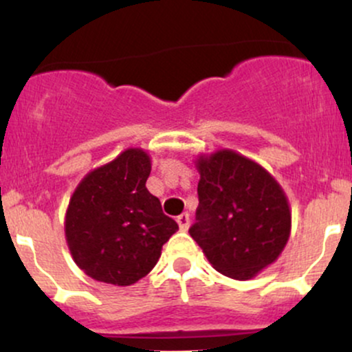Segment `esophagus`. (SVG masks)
<instances>
[{
    "label": "esophagus",
    "mask_w": 352,
    "mask_h": 352,
    "mask_svg": "<svg viewBox=\"0 0 352 352\" xmlns=\"http://www.w3.org/2000/svg\"><path fill=\"white\" fill-rule=\"evenodd\" d=\"M177 223H179L182 232L188 230V227H190V215H188V213H182V215L177 217Z\"/></svg>",
    "instance_id": "obj_1"
}]
</instances>
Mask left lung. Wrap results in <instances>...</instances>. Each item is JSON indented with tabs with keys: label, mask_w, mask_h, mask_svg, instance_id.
<instances>
[{
	"label": "left lung",
	"mask_w": 352,
	"mask_h": 352,
	"mask_svg": "<svg viewBox=\"0 0 352 352\" xmlns=\"http://www.w3.org/2000/svg\"><path fill=\"white\" fill-rule=\"evenodd\" d=\"M199 208L190 236L217 272L250 280L272 265L288 243L292 212L276 180L233 151L197 159Z\"/></svg>",
	"instance_id": "left-lung-1"
}]
</instances>
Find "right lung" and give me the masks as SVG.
Returning <instances> with one entry per match:
<instances>
[{"label":"right lung","mask_w":352,"mask_h":352,"mask_svg":"<svg viewBox=\"0 0 352 352\" xmlns=\"http://www.w3.org/2000/svg\"><path fill=\"white\" fill-rule=\"evenodd\" d=\"M151 157L127 148L89 172L66 212V241L76 265L109 285H134L159 261L164 243L179 225L145 187Z\"/></svg>","instance_id":"add662e5"}]
</instances>
